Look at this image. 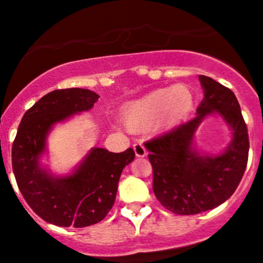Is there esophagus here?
<instances>
[{
    "label": "esophagus",
    "mask_w": 263,
    "mask_h": 263,
    "mask_svg": "<svg viewBox=\"0 0 263 263\" xmlns=\"http://www.w3.org/2000/svg\"><path fill=\"white\" fill-rule=\"evenodd\" d=\"M134 150H135V154H136V156H139V158H144V156H146L147 154L146 147L144 146L142 142H135Z\"/></svg>",
    "instance_id": "1"
}]
</instances>
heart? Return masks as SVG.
<instances>
[{"mask_svg": "<svg viewBox=\"0 0 263 263\" xmlns=\"http://www.w3.org/2000/svg\"><path fill=\"white\" fill-rule=\"evenodd\" d=\"M193 104L195 98L185 85L160 87L127 104L123 109V119L129 128L135 129L146 128L156 122L173 126L190 115Z\"/></svg>", "mask_w": 263, "mask_h": 263, "instance_id": "obj_1", "label": "heart"}]
</instances>
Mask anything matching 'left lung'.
<instances>
[{
	"mask_svg": "<svg viewBox=\"0 0 263 263\" xmlns=\"http://www.w3.org/2000/svg\"><path fill=\"white\" fill-rule=\"evenodd\" d=\"M198 79L205 98L197 116L145 142L154 193L164 208L178 215L200 214L225 202L239 185L248 161V129L234 92L208 76ZM214 111L233 128V141L221 156L201 157L190 147L193 134Z\"/></svg>",
	"mask_w": 263,
	"mask_h": 263,
	"instance_id": "1",
	"label": "left lung"
}]
</instances>
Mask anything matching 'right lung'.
Segmentation results:
<instances>
[{
    "instance_id": "right-lung-1",
    "label": "right lung",
    "mask_w": 263,
    "mask_h": 263,
    "mask_svg": "<svg viewBox=\"0 0 263 263\" xmlns=\"http://www.w3.org/2000/svg\"><path fill=\"white\" fill-rule=\"evenodd\" d=\"M98 99L97 92L79 87L48 92L26 110L12 144V171L21 195L34 213L57 227L85 228L102 221L115 205L122 171L135 159L131 147L123 153L95 147L65 178H53L39 168L53 124L90 109Z\"/></svg>"
}]
</instances>
